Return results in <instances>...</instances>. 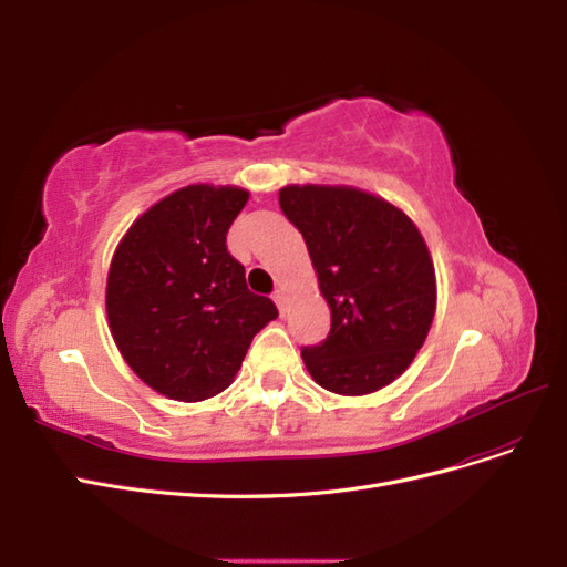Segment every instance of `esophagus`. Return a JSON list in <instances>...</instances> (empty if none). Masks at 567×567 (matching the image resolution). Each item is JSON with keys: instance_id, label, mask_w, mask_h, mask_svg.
<instances>
[{"instance_id": "1", "label": "esophagus", "mask_w": 567, "mask_h": 567, "mask_svg": "<svg viewBox=\"0 0 567 567\" xmlns=\"http://www.w3.org/2000/svg\"><path fill=\"white\" fill-rule=\"evenodd\" d=\"M274 302H277V307H279V312L284 315L286 312V296H284V290L279 288V290H274Z\"/></svg>"}]
</instances>
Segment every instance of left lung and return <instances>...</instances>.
I'll return each instance as SVG.
<instances>
[{
    "label": "left lung",
    "mask_w": 567,
    "mask_h": 567,
    "mask_svg": "<svg viewBox=\"0 0 567 567\" xmlns=\"http://www.w3.org/2000/svg\"><path fill=\"white\" fill-rule=\"evenodd\" d=\"M279 205L307 244L331 331L302 348L312 379L336 394L390 385L421 350L435 317V267L392 203L352 186L290 184Z\"/></svg>",
    "instance_id": "1"
}]
</instances>
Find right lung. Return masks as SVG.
<instances>
[{
  "label": "right lung",
  "mask_w": 567,
  "mask_h": 567,
  "mask_svg": "<svg viewBox=\"0 0 567 567\" xmlns=\"http://www.w3.org/2000/svg\"><path fill=\"white\" fill-rule=\"evenodd\" d=\"M248 203L238 186L192 184L134 221L109 269L106 312L120 354L169 400L225 390L277 305L246 286L227 231Z\"/></svg>",
  "instance_id": "1"
}]
</instances>
